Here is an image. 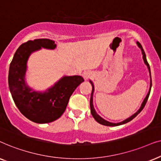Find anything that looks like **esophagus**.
I'll use <instances>...</instances> for the list:
<instances>
[{"label":"esophagus","instance_id":"1","mask_svg":"<svg viewBox=\"0 0 161 161\" xmlns=\"http://www.w3.org/2000/svg\"><path fill=\"white\" fill-rule=\"evenodd\" d=\"M91 76H92V74L90 71H85L82 74L83 78H84L85 80H86V79H89Z\"/></svg>","mask_w":161,"mask_h":161}]
</instances>
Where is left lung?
Listing matches in <instances>:
<instances>
[{
    "mask_svg": "<svg viewBox=\"0 0 161 161\" xmlns=\"http://www.w3.org/2000/svg\"><path fill=\"white\" fill-rule=\"evenodd\" d=\"M137 45H138V46L139 48H141V53H142V55H143V62H144L145 65L147 66V68L148 70H149V76H150V85H149V92H148L147 96H146L144 99H143L142 104H141V105L140 107V108L138 109V110L137 111L136 113H135L133 115H131V116L127 118V119L124 120L123 121H121V122H119V123H112V122H110V121H106V120H104V119H102V117L100 116L99 115H98V113L96 112L95 109H94V107H93V93H94V85H93V83L92 82V81L90 80V82H91V84L92 85V93H91V100H90V107H91V113L92 115H93V117L94 118V119L96 120V121L98 122V123H99L100 124H102V125H105V126H109V127H115V126H119V125H121V124H126L127 123V122H129L131 121L134 119L135 117H136L138 114H139L141 112V110H143V108H144L146 103H147V100H148V98H149V93H150V91H151V87H152V77H151V71H150V67H149V63H148V62L147 60V57H146V54H145V52L144 51H143V47L141 46V43L139 42H136Z\"/></svg>",
    "mask_w": 161,
    "mask_h": 161,
    "instance_id": "obj_1",
    "label": "left lung"
}]
</instances>
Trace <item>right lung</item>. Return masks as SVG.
I'll return each instance as SVG.
<instances>
[{
  "label": "right lung",
  "instance_id": "1",
  "mask_svg": "<svg viewBox=\"0 0 161 161\" xmlns=\"http://www.w3.org/2000/svg\"><path fill=\"white\" fill-rule=\"evenodd\" d=\"M57 45L49 39L29 40L14 53L8 70V87L20 112L30 121L50 123L65 112L70 96L84 79L81 76H64L43 92L34 91L25 82L27 63L30 55L42 48L53 50Z\"/></svg>",
  "mask_w": 161,
  "mask_h": 161
}]
</instances>
